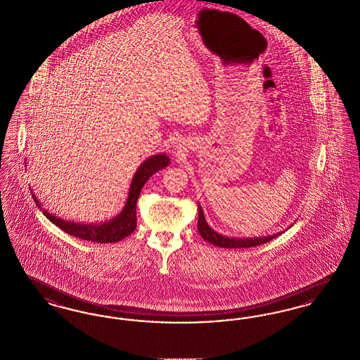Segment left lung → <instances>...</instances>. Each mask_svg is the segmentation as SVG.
<instances>
[{"instance_id": "1", "label": "left lung", "mask_w": 360, "mask_h": 360, "mask_svg": "<svg viewBox=\"0 0 360 360\" xmlns=\"http://www.w3.org/2000/svg\"><path fill=\"white\" fill-rule=\"evenodd\" d=\"M198 232L200 235L204 238V240L209 241L213 245L221 247V248H250V247H257L260 244H264L270 240L274 239L279 233H275L273 236H263V238H252V239H233V238H226L217 232H214L207 223L205 221L204 217V212L202 207L198 205Z\"/></svg>"}]
</instances>
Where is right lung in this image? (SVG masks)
I'll return each mask as SVG.
<instances>
[{
  "label": "right lung",
  "mask_w": 360,
  "mask_h": 360,
  "mask_svg": "<svg viewBox=\"0 0 360 360\" xmlns=\"http://www.w3.org/2000/svg\"><path fill=\"white\" fill-rule=\"evenodd\" d=\"M169 163H170V158L165 154L154 155L147 160H144L137 169L136 174L134 175L129 193H128V198H127V204L122 207L120 214L108 223L100 224V225L70 223L52 216L46 210H43V213L49 220H51V223L55 224L62 231H65L66 233H69L74 238L94 241V243L120 241L121 239L129 236L136 228V202L141 188L153 174L167 167ZM32 197L36 205L40 206L34 194H32Z\"/></svg>",
  "instance_id": "obj_1"
}]
</instances>
